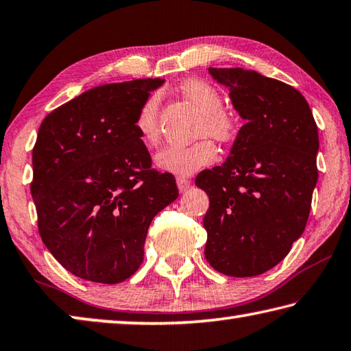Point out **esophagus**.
Masks as SVG:
<instances>
[{
    "label": "esophagus",
    "mask_w": 351,
    "mask_h": 351,
    "mask_svg": "<svg viewBox=\"0 0 351 351\" xmlns=\"http://www.w3.org/2000/svg\"><path fill=\"white\" fill-rule=\"evenodd\" d=\"M176 184H178V189H180V192H186V190L190 187V184H192V181L187 180V178H184V176H178Z\"/></svg>",
    "instance_id": "obj_1"
}]
</instances>
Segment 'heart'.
<instances>
[{"label":"heart","instance_id":"heart-1","mask_svg":"<svg viewBox=\"0 0 351 351\" xmlns=\"http://www.w3.org/2000/svg\"><path fill=\"white\" fill-rule=\"evenodd\" d=\"M180 92L189 99L201 117L197 119L195 135L212 136L219 143H233L239 135V119L234 113L222 107V95L202 80H187L180 86ZM159 93H152L139 107L135 125L147 144H156L161 138L159 124ZM218 158V149L210 138H201L189 145H170L156 155V165L170 173L187 176L212 164Z\"/></svg>","mask_w":351,"mask_h":351}]
</instances>
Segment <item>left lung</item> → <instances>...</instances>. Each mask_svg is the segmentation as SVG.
<instances>
[{"instance_id": "8db88e82", "label": "left lung", "mask_w": 351, "mask_h": 351, "mask_svg": "<svg viewBox=\"0 0 351 351\" xmlns=\"http://www.w3.org/2000/svg\"><path fill=\"white\" fill-rule=\"evenodd\" d=\"M208 72L247 123L227 161L196 176L210 199L204 253L222 275L258 276L281 263L307 224L317 125L301 92L282 81L241 67Z\"/></svg>"}]
</instances>
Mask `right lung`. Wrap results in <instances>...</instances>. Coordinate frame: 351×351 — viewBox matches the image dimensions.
<instances>
[{
	"mask_svg": "<svg viewBox=\"0 0 351 351\" xmlns=\"http://www.w3.org/2000/svg\"><path fill=\"white\" fill-rule=\"evenodd\" d=\"M164 82L93 87L50 112L32 152L38 232L67 271L118 284L144 259L152 219L178 197L175 176L152 169L139 107Z\"/></svg>",
	"mask_w": 351,
	"mask_h": 351,
	"instance_id": "1",
	"label": "right lung"
}]
</instances>
